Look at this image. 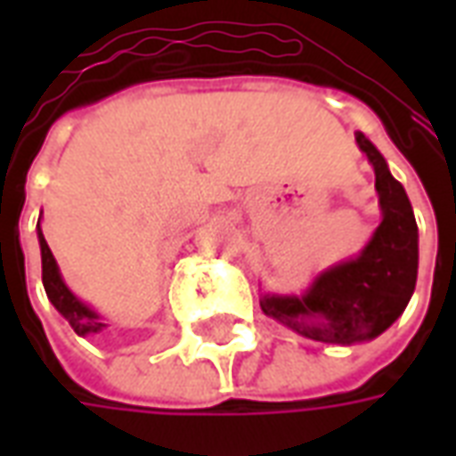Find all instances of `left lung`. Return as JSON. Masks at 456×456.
Segmentation results:
<instances>
[{
  "label": "left lung",
  "instance_id": "1",
  "mask_svg": "<svg viewBox=\"0 0 456 456\" xmlns=\"http://www.w3.org/2000/svg\"><path fill=\"white\" fill-rule=\"evenodd\" d=\"M376 173L381 224L354 258L325 268L300 296L264 293L261 310L300 337L325 344L371 342L403 315L418 281V224L411 200L381 151L356 131Z\"/></svg>",
  "mask_w": 456,
  "mask_h": 456
}]
</instances>
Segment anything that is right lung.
Returning <instances> with one entry per match:
<instances>
[{"mask_svg":"<svg viewBox=\"0 0 456 456\" xmlns=\"http://www.w3.org/2000/svg\"><path fill=\"white\" fill-rule=\"evenodd\" d=\"M36 232H38V244H41V268H44V288L48 300H51L55 310L70 322V327L75 330V335L87 337L102 332L104 327H107V322L94 313L93 307L75 296L70 288L65 286L63 276H61V268H58L53 254H51V248L45 244L44 232H41V219H38Z\"/></svg>","mask_w":456,"mask_h":456,"instance_id":"right-lung-1","label":"right lung"}]
</instances>
